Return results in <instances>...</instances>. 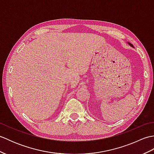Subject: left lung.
<instances>
[{"mask_svg":"<svg viewBox=\"0 0 154 154\" xmlns=\"http://www.w3.org/2000/svg\"><path fill=\"white\" fill-rule=\"evenodd\" d=\"M128 44H129V45H130V46H132V47H134V46H133V45H132V44H130V43H129V42H128Z\"/></svg>","mask_w":154,"mask_h":154,"instance_id":"left-lung-1","label":"left lung"}]
</instances>
